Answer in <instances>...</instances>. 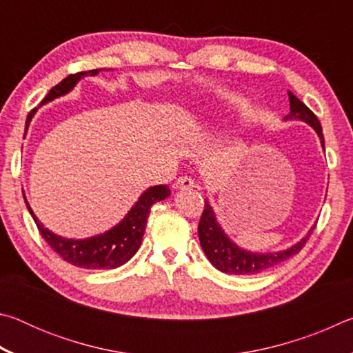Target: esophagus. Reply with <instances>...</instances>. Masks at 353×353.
Instances as JSON below:
<instances>
[{"instance_id":"esophagus-1","label":"esophagus","mask_w":353,"mask_h":353,"mask_svg":"<svg viewBox=\"0 0 353 353\" xmlns=\"http://www.w3.org/2000/svg\"><path fill=\"white\" fill-rule=\"evenodd\" d=\"M174 187H176L177 190H191V188H194L196 185H194L193 179L183 176V177H179V179H177L176 183H174Z\"/></svg>"}]
</instances>
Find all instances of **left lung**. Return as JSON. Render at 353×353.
<instances>
[{"label":"left lung","instance_id":"obj_1","mask_svg":"<svg viewBox=\"0 0 353 353\" xmlns=\"http://www.w3.org/2000/svg\"><path fill=\"white\" fill-rule=\"evenodd\" d=\"M288 97L290 113L285 117V119H299V121L310 124L314 129V132L318 134L321 146L324 149V134H322L319 119L291 92H288ZM313 229L314 225L308 230V234L301 241H297L296 244H292V246L283 250H277V252H252V250L240 248L235 241L230 240L229 235L225 234L223 227L218 223L216 214H214L210 202L205 199L204 212H202L198 225V234L202 250H204L207 259L210 260V263L216 270L225 274H234V276H254V274L271 270V268L279 265V263L296 255L303 248V244L307 243Z\"/></svg>","mask_w":353,"mask_h":353}]
</instances>
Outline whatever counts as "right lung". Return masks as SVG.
<instances>
[{
  "instance_id": "right-lung-1",
  "label": "right lung",
  "mask_w": 353,
  "mask_h": 353,
  "mask_svg": "<svg viewBox=\"0 0 353 353\" xmlns=\"http://www.w3.org/2000/svg\"><path fill=\"white\" fill-rule=\"evenodd\" d=\"M103 70V68H101ZM101 70H90L82 71V73L70 74L65 77L63 81L52 87L50 93L46 94L41 101L40 105L46 103H51L56 98H61L63 94L70 93L76 87L82 77L85 76H97ZM37 109L31 110L26 118V129L29 128V123L32 121ZM171 194V190L166 185H154L149 187L146 191H143L139 201L135 202L132 208L128 212L117 225H113L110 230L104 232V234L94 235L90 238H82V240H73V238H65L51 232L48 227L40 223L39 218L35 216L31 205L28 204L26 196L25 202L29 213L32 214L35 224L39 227L40 235L45 238V241L56 250V252L62 256L65 261L71 263L73 266L83 268V270H115V268L123 266L128 263L139 250L143 235H145L146 221L151 212V207L155 202H160L168 198Z\"/></svg>"
}]
</instances>
